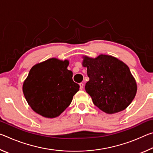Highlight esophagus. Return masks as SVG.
Returning <instances> with one entry per match:
<instances>
[{"label":"esophagus","mask_w":153,"mask_h":153,"mask_svg":"<svg viewBox=\"0 0 153 153\" xmlns=\"http://www.w3.org/2000/svg\"><path fill=\"white\" fill-rule=\"evenodd\" d=\"M79 88L80 90H82L84 88V84L83 83H79Z\"/></svg>","instance_id":"34e87169"}]
</instances>
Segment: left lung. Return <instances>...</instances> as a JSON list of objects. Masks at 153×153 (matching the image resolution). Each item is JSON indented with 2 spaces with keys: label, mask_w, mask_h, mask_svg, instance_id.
<instances>
[{
  "label": "left lung",
  "mask_w": 153,
  "mask_h": 153,
  "mask_svg": "<svg viewBox=\"0 0 153 153\" xmlns=\"http://www.w3.org/2000/svg\"><path fill=\"white\" fill-rule=\"evenodd\" d=\"M82 65L87 67L89 81L85 86L93 103L108 114L128 107L137 91L136 80L128 66L118 59L106 55L97 58L83 56Z\"/></svg>",
  "instance_id": "8db88e82"
}]
</instances>
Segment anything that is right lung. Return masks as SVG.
<instances>
[{"label":"right lung","mask_w":153,"mask_h":153,"mask_svg":"<svg viewBox=\"0 0 153 153\" xmlns=\"http://www.w3.org/2000/svg\"><path fill=\"white\" fill-rule=\"evenodd\" d=\"M69 61L49 59L32 67L23 84V92L33 111L55 118L71 104L79 86L67 69Z\"/></svg>","instance_id":"right-lung-1"}]
</instances>
